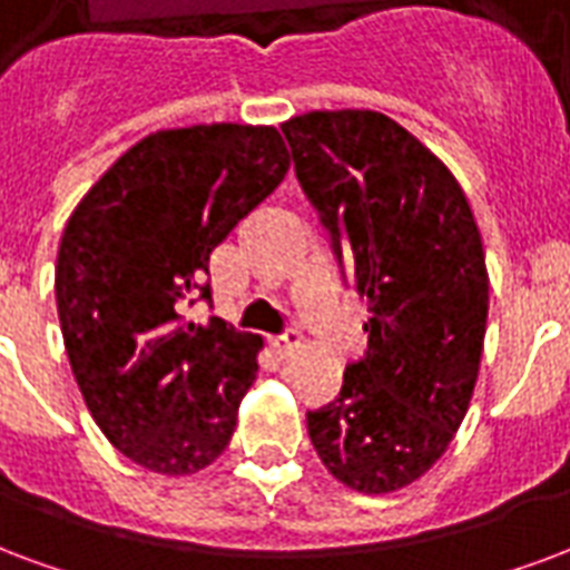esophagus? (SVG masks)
Masks as SVG:
<instances>
[{
  "mask_svg": "<svg viewBox=\"0 0 570 570\" xmlns=\"http://www.w3.org/2000/svg\"><path fill=\"white\" fill-rule=\"evenodd\" d=\"M301 345H303V336H301V331H294V327L285 333H279V336H273V348L279 351V354H288V351L301 348Z\"/></svg>",
  "mask_w": 570,
  "mask_h": 570,
  "instance_id": "1",
  "label": "esophagus"
}]
</instances>
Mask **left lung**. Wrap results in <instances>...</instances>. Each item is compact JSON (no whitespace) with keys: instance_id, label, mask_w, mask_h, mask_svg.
<instances>
[{"instance_id":"obj_1","label":"left lung","mask_w":570,"mask_h":570,"mask_svg":"<svg viewBox=\"0 0 570 570\" xmlns=\"http://www.w3.org/2000/svg\"><path fill=\"white\" fill-rule=\"evenodd\" d=\"M282 135L342 282L372 312L340 396L306 412L309 439L336 481L391 493L448 451L472 400L490 306L481 230L451 170L384 114L312 110Z\"/></svg>"}]
</instances>
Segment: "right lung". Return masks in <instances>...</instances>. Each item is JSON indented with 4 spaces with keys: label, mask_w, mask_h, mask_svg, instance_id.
<instances>
[{
    "label": "right lung",
    "mask_w": 570,
    "mask_h": 570,
    "mask_svg": "<svg viewBox=\"0 0 570 570\" xmlns=\"http://www.w3.org/2000/svg\"><path fill=\"white\" fill-rule=\"evenodd\" d=\"M288 165L269 126L156 131L68 219L57 255L68 363L110 444L149 472H200L234 435L261 336L183 309L213 306L209 255Z\"/></svg>",
    "instance_id": "add662e5"
}]
</instances>
